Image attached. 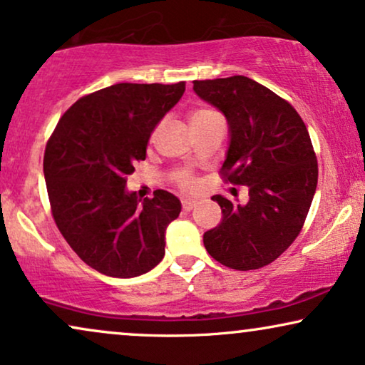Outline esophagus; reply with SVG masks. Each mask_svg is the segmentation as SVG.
<instances>
[{
    "instance_id": "esophagus-1",
    "label": "esophagus",
    "mask_w": 365,
    "mask_h": 365,
    "mask_svg": "<svg viewBox=\"0 0 365 365\" xmlns=\"http://www.w3.org/2000/svg\"><path fill=\"white\" fill-rule=\"evenodd\" d=\"M194 206H196V201H194V200H182V210L184 211H191Z\"/></svg>"
}]
</instances>
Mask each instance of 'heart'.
<instances>
[{"label": "heart", "mask_w": 365, "mask_h": 365, "mask_svg": "<svg viewBox=\"0 0 365 365\" xmlns=\"http://www.w3.org/2000/svg\"><path fill=\"white\" fill-rule=\"evenodd\" d=\"M217 119H221V115L217 112L212 110V108H197V110H194L191 115V125H192V129H196V127L206 125V124H210V122L217 120ZM153 137H154V134H153ZM169 178H171L174 186L182 189V191H192L197 184L192 174L186 171V169H174V171L169 174Z\"/></svg>", "instance_id": "heart-1"}]
</instances>
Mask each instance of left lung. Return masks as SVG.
<instances>
[{
    "label": "left lung",
    "mask_w": 365,
    "mask_h": 365,
    "mask_svg": "<svg viewBox=\"0 0 365 365\" xmlns=\"http://www.w3.org/2000/svg\"><path fill=\"white\" fill-rule=\"evenodd\" d=\"M192 88L228 119L221 178L250 189L245 206L211 197L223 217L202 236L206 252L241 272L267 267L300 235L314 200L319 164L309 130L292 103L243 75L194 80Z\"/></svg>",
    "instance_id": "1"
}]
</instances>
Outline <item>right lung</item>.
<instances>
[{
  "instance_id": "obj_1",
  "label": "right lung",
  "mask_w": 365,
  "mask_h": 365,
  "mask_svg": "<svg viewBox=\"0 0 365 365\" xmlns=\"http://www.w3.org/2000/svg\"><path fill=\"white\" fill-rule=\"evenodd\" d=\"M186 82L115 83L78 98L45 148L43 173L56 228L78 258L107 277L132 278L164 258V233L181 212L155 189L139 205L127 176L145 159L150 132Z\"/></svg>"
}]
</instances>
